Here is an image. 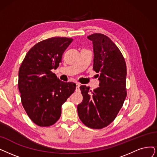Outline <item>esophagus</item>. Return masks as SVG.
I'll use <instances>...</instances> for the list:
<instances>
[{
  "label": "esophagus",
  "instance_id": "obj_1",
  "mask_svg": "<svg viewBox=\"0 0 157 157\" xmlns=\"http://www.w3.org/2000/svg\"><path fill=\"white\" fill-rule=\"evenodd\" d=\"M80 84L79 83H77V88H76V91H80V89H79V87H80Z\"/></svg>",
  "mask_w": 157,
  "mask_h": 157
}]
</instances>
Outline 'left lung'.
<instances>
[{
    "label": "left lung",
    "instance_id": "left-lung-1",
    "mask_svg": "<svg viewBox=\"0 0 157 157\" xmlns=\"http://www.w3.org/2000/svg\"><path fill=\"white\" fill-rule=\"evenodd\" d=\"M93 45V70L98 73L99 87L92 91L81 86L82 102L77 106L82 123L93 129H102L115 120L127 95L126 64L120 49L101 33L87 36Z\"/></svg>",
    "mask_w": 157,
    "mask_h": 157
}]
</instances>
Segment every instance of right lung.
<instances>
[{"label":"right lung","instance_id":"add662e5","mask_svg":"<svg viewBox=\"0 0 157 157\" xmlns=\"http://www.w3.org/2000/svg\"><path fill=\"white\" fill-rule=\"evenodd\" d=\"M73 39L52 37L31 48L18 71V90L29 118L41 127L50 126L61 115V106L76 89L72 82L60 80L52 70L62 62Z\"/></svg>","mask_w":157,"mask_h":157}]
</instances>
